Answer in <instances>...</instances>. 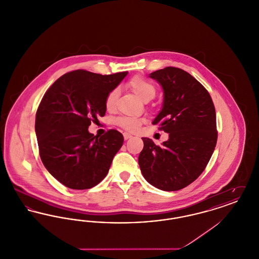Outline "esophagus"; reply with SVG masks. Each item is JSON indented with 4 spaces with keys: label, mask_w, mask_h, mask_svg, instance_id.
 <instances>
[{
    "label": "esophagus",
    "mask_w": 259,
    "mask_h": 259,
    "mask_svg": "<svg viewBox=\"0 0 259 259\" xmlns=\"http://www.w3.org/2000/svg\"><path fill=\"white\" fill-rule=\"evenodd\" d=\"M124 140H128L130 138H132V135L129 133H123Z\"/></svg>",
    "instance_id": "1"
}]
</instances>
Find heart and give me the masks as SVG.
I'll use <instances>...</instances> for the list:
<instances>
[{
  "instance_id": "heart-1",
  "label": "heart",
  "mask_w": 259,
  "mask_h": 259,
  "mask_svg": "<svg viewBox=\"0 0 259 259\" xmlns=\"http://www.w3.org/2000/svg\"><path fill=\"white\" fill-rule=\"evenodd\" d=\"M128 85L136 95L144 102L146 100H151L155 95L156 90H155L154 85L143 76H140V75L134 76L129 81ZM117 97H118V89L117 88H114L109 92V94L107 95V98H106V107L109 110H111L114 107ZM115 123L117 124L118 126L122 127L127 131L135 132L140 128V126L142 124V120L137 117L121 116L115 120Z\"/></svg>"
}]
</instances>
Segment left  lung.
<instances>
[{
  "instance_id": "8db88e82",
  "label": "left lung",
  "mask_w": 259,
  "mask_h": 259,
  "mask_svg": "<svg viewBox=\"0 0 259 259\" xmlns=\"http://www.w3.org/2000/svg\"><path fill=\"white\" fill-rule=\"evenodd\" d=\"M163 89V105L152 124L169 139L156 146L142 138L139 165L147 182L164 191H177L193 183L214 150L217 117L209 92L182 69L167 67L149 74Z\"/></svg>"
}]
</instances>
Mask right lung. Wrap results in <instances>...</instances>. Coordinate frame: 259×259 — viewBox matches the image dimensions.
<instances>
[{
    "instance_id": "right-lung-1",
    "label": "right lung",
    "mask_w": 259,
    "mask_h": 259,
    "mask_svg": "<svg viewBox=\"0 0 259 259\" xmlns=\"http://www.w3.org/2000/svg\"><path fill=\"white\" fill-rule=\"evenodd\" d=\"M127 74L76 70L62 75L44 95L35 124L39 156L62 185L88 189L107 176L123 136L116 130L94 136L88 127L105 115L107 95Z\"/></svg>"
}]
</instances>
